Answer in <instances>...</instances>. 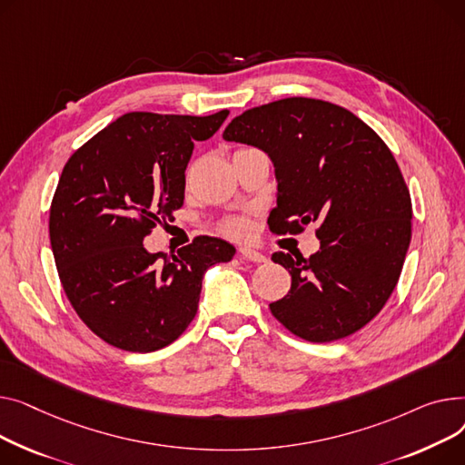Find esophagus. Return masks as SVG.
<instances>
[{
  "label": "esophagus",
  "instance_id": "1",
  "mask_svg": "<svg viewBox=\"0 0 465 465\" xmlns=\"http://www.w3.org/2000/svg\"><path fill=\"white\" fill-rule=\"evenodd\" d=\"M238 253H240L242 259H248V261H253V262H264L266 261V257L261 252H255L252 248H245V245L238 250Z\"/></svg>",
  "mask_w": 465,
  "mask_h": 465
}]
</instances>
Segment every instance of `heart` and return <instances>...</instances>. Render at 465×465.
<instances>
[{"label":"heart","mask_w":465,"mask_h":465,"mask_svg":"<svg viewBox=\"0 0 465 465\" xmlns=\"http://www.w3.org/2000/svg\"><path fill=\"white\" fill-rule=\"evenodd\" d=\"M223 231L232 238H242L250 232V222L245 217H232V220L223 223Z\"/></svg>","instance_id":"b5f03b06"}]
</instances>
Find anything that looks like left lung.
Wrapping results in <instances>:
<instances>
[{"label":"left lung","instance_id":"1","mask_svg":"<svg viewBox=\"0 0 465 465\" xmlns=\"http://www.w3.org/2000/svg\"><path fill=\"white\" fill-rule=\"evenodd\" d=\"M223 139L274 163L272 232L317 225L321 248L310 259L272 255L291 274L272 315L313 343L361 331L387 304L411 242V197L389 146L347 108L308 97L250 108Z\"/></svg>","mask_w":465,"mask_h":465}]
</instances>
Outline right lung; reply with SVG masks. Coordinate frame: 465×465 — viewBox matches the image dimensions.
Listing matches in <instances>:
<instances>
[{
    "mask_svg": "<svg viewBox=\"0 0 465 465\" xmlns=\"http://www.w3.org/2000/svg\"><path fill=\"white\" fill-rule=\"evenodd\" d=\"M227 116L129 113L65 163L50 206L52 253L71 306L106 343L131 352L173 343L197 313L204 272L234 257V245L213 236L173 257L144 248L183 204L195 141Z\"/></svg>",
    "mask_w": 465,
    "mask_h": 465,
    "instance_id": "1",
    "label": "right lung"
}]
</instances>
